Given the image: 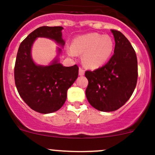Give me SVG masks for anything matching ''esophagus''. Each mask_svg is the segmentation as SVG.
Returning a JSON list of instances; mask_svg holds the SVG:
<instances>
[{"mask_svg":"<svg viewBox=\"0 0 155 155\" xmlns=\"http://www.w3.org/2000/svg\"><path fill=\"white\" fill-rule=\"evenodd\" d=\"M84 74H85V71H84L83 69H82V68H79V76H83Z\"/></svg>","mask_w":155,"mask_h":155,"instance_id":"obj_1","label":"esophagus"}]
</instances>
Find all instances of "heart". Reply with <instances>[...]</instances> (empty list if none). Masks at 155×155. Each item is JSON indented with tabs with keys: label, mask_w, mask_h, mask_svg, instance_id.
<instances>
[{
	"label": "heart",
	"mask_w": 155,
	"mask_h": 155,
	"mask_svg": "<svg viewBox=\"0 0 155 155\" xmlns=\"http://www.w3.org/2000/svg\"><path fill=\"white\" fill-rule=\"evenodd\" d=\"M114 48L112 39L108 35L91 33L76 37L72 46H67L70 56L83 53L82 61L90 68H98L109 60Z\"/></svg>",
	"instance_id": "1"
}]
</instances>
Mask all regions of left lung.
<instances>
[{
    "label": "left lung",
    "instance_id": "8db88e82",
    "mask_svg": "<svg viewBox=\"0 0 155 155\" xmlns=\"http://www.w3.org/2000/svg\"><path fill=\"white\" fill-rule=\"evenodd\" d=\"M111 31L115 42L113 55L104 66L85 73L88 80L85 90L87 101L103 112H112L122 107L132 95L138 78L135 50L122 33Z\"/></svg>",
    "mask_w": 155,
    "mask_h": 155
}]
</instances>
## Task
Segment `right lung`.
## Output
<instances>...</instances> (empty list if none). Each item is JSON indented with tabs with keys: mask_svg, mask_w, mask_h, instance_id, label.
I'll return each mask as SVG.
<instances>
[{
	"mask_svg": "<svg viewBox=\"0 0 155 155\" xmlns=\"http://www.w3.org/2000/svg\"><path fill=\"white\" fill-rule=\"evenodd\" d=\"M63 28L40 27L23 40L17 52L14 68L15 83L20 97L33 110L43 114L56 112L67 99L68 88L79 75L76 64L64 67L54 60L48 66H39L32 60L31 50L37 37H46L63 46ZM61 49L58 48L59 53Z\"/></svg>",
	"mask_w": 155,
	"mask_h": 155,
	"instance_id": "obj_1",
	"label": "right lung"
}]
</instances>
